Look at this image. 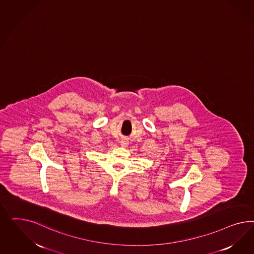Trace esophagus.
<instances>
[{
  "mask_svg": "<svg viewBox=\"0 0 254 254\" xmlns=\"http://www.w3.org/2000/svg\"><path fill=\"white\" fill-rule=\"evenodd\" d=\"M128 145V140H127V138H123L122 140H121V146L127 147Z\"/></svg>",
  "mask_w": 254,
  "mask_h": 254,
  "instance_id": "obj_1",
  "label": "esophagus"
}]
</instances>
